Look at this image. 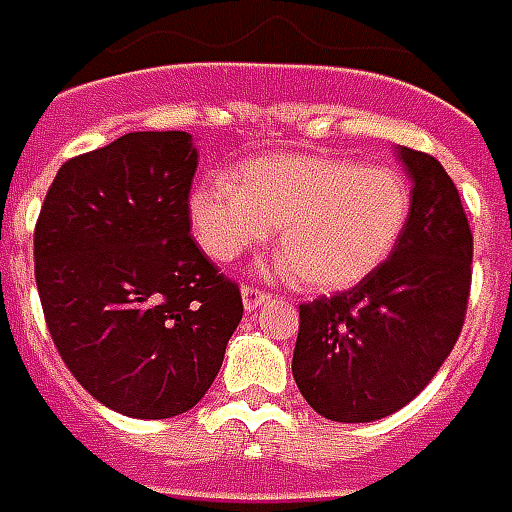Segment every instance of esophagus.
<instances>
[{
	"mask_svg": "<svg viewBox=\"0 0 512 512\" xmlns=\"http://www.w3.org/2000/svg\"><path fill=\"white\" fill-rule=\"evenodd\" d=\"M267 292H262V289H256V286H242V306H245V311H253V308H259L267 300Z\"/></svg>",
	"mask_w": 512,
	"mask_h": 512,
	"instance_id": "34e87169",
	"label": "esophagus"
}]
</instances>
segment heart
I'll use <instances>...</instances> for the list:
<instances>
[{
  "label": "heart",
  "instance_id": "obj_1",
  "mask_svg": "<svg viewBox=\"0 0 512 512\" xmlns=\"http://www.w3.org/2000/svg\"><path fill=\"white\" fill-rule=\"evenodd\" d=\"M408 212L402 173L317 154L256 159L234 181L212 179L190 195L192 234L212 262H234L278 228V273L311 292L369 278L400 242Z\"/></svg>",
  "mask_w": 512,
  "mask_h": 512
}]
</instances>
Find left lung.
I'll use <instances>...</instances> for the list:
<instances>
[{"instance_id": "obj_1", "label": "left lung", "mask_w": 512, "mask_h": 512, "mask_svg": "<svg viewBox=\"0 0 512 512\" xmlns=\"http://www.w3.org/2000/svg\"><path fill=\"white\" fill-rule=\"evenodd\" d=\"M411 176L400 242L350 292L300 306L292 375L331 422H375L433 380L458 342L471 286V231L441 162L397 148Z\"/></svg>"}]
</instances>
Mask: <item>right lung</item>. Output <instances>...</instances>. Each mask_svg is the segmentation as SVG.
Instances as JSON below:
<instances>
[{
	"label": "right lung",
	"mask_w": 512,
	"mask_h": 512,
	"mask_svg": "<svg viewBox=\"0 0 512 512\" xmlns=\"http://www.w3.org/2000/svg\"><path fill=\"white\" fill-rule=\"evenodd\" d=\"M198 148L129 132L57 170L35 226L46 325L82 389L132 419L190 411L242 320L239 286L190 237Z\"/></svg>",
	"instance_id": "1"
}]
</instances>
